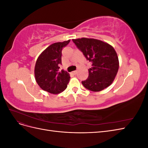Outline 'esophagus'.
Segmentation results:
<instances>
[{
  "label": "esophagus",
  "mask_w": 148,
  "mask_h": 148,
  "mask_svg": "<svg viewBox=\"0 0 148 148\" xmlns=\"http://www.w3.org/2000/svg\"><path fill=\"white\" fill-rule=\"evenodd\" d=\"M72 73L74 75H75L77 73V71H72V73Z\"/></svg>",
  "instance_id": "esophagus-1"
}]
</instances>
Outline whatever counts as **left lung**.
I'll use <instances>...</instances> for the list:
<instances>
[{"instance_id":"obj_1","label":"left lung","mask_w":148,"mask_h":148,"mask_svg":"<svg viewBox=\"0 0 148 148\" xmlns=\"http://www.w3.org/2000/svg\"><path fill=\"white\" fill-rule=\"evenodd\" d=\"M72 40L86 59L92 63V67L88 69V79L82 82L83 86L94 92L109 86L119 68V58L114 48L96 39L82 38Z\"/></svg>"}]
</instances>
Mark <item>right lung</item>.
Instances as JSON below:
<instances>
[{
  "label": "right lung",
  "instance_id": "1",
  "mask_svg": "<svg viewBox=\"0 0 148 148\" xmlns=\"http://www.w3.org/2000/svg\"><path fill=\"white\" fill-rule=\"evenodd\" d=\"M70 41L52 44L40 54L34 66V77L38 84L44 91L57 95L64 91L70 81V74L60 70L62 50Z\"/></svg>",
  "mask_w": 148,
  "mask_h": 148
}]
</instances>
